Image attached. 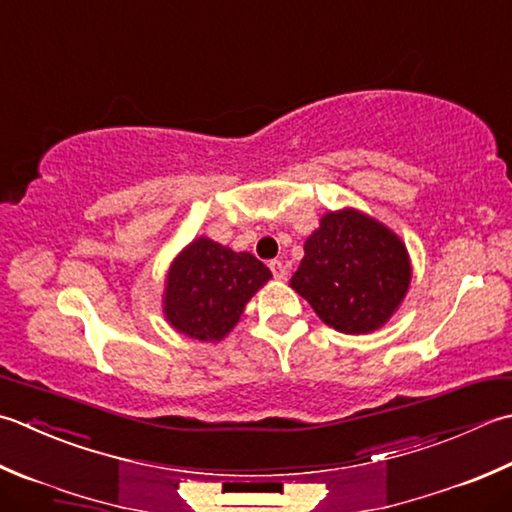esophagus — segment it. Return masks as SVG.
Returning a JSON list of instances; mask_svg holds the SVG:
<instances>
[{
    "instance_id": "34e87169",
    "label": "esophagus",
    "mask_w": 512,
    "mask_h": 512,
    "mask_svg": "<svg viewBox=\"0 0 512 512\" xmlns=\"http://www.w3.org/2000/svg\"><path fill=\"white\" fill-rule=\"evenodd\" d=\"M268 266H270V270H273L275 279H286V275H288V268H286V264H284V262H279V259H273V262H270Z\"/></svg>"
}]
</instances>
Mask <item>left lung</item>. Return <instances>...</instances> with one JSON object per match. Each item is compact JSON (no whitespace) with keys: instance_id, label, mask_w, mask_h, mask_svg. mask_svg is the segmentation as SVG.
<instances>
[{"instance_id":"left-lung-1","label":"left lung","mask_w":512,"mask_h":512,"mask_svg":"<svg viewBox=\"0 0 512 512\" xmlns=\"http://www.w3.org/2000/svg\"><path fill=\"white\" fill-rule=\"evenodd\" d=\"M290 286L339 333H373L404 302L410 259L393 230L355 208H344L326 213L306 239L304 259Z\"/></svg>"}]
</instances>
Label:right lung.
Segmentation results:
<instances>
[{
	"mask_svg": "<svg viewBox=\"0 0 512 512\" xmlns=\"http://www.w3.org/2000/svg\"><path fill=\"white\" fill-rule=\"evenodd\" d=\"M270 277V270L250 253H235L213 239L197 237L170 264L164 315L177 333L219 342Z\"/></svg>",
	"mask_w": 512,
	"mask_h": 512,
	"instance_id": "add662e5",
	"label": "right lung"
}]
</instances>
